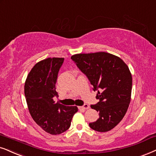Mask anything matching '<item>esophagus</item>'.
<instances>
[{
    "instance_id": "obj_1",
    "label": "esophagus",
    "mask_w": 156,
    "mask_h": 156,
    "mask_svg": "<svg viewBox=\"0 0 156 156\" xmlns=\"http://www.w3.org/2000/svg\"><path fill=\"white\" fill-rule=\"evenodd\" d=\"M78 108H79L80 109H84V110H86V109H89L90 106H89V105H88V104H84L83 106H79V107H78Z\"/></svg>"
}]
</instances>
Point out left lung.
Returning <instances> with one entry per match:
<instances>
[{
	"label": "left lung",
	"instance_id": "left-lung-1",
	"mask_svg": "<svg viewBox=\"0 0 156 156\" xmlns=\"http://www.w3.org/2000/svg\"><path fill=\"white\" fill-rule=\"evenodd\" d=\"M71 59L98 90L99 101L90 105L99 114L96 122L89 123L94 130L105 133L115 127L123 119L131 100L133 78L127 64L110 53L98 52L76 54Z\"/></svg>",
	"mask_w": 156,
	"mask_h": 156
}]
</instances>
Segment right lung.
<instances>
[{"instance_id":"add662e5","label":"right lung","mask_w":156,"mask_h":156,"mask_svg":"<svg viewBox=\"0 0 156 156\" xmlns=\"http://www.w3.org/2000/svg\"><path fill=\"white\" fill-rule=\"evenodd\" d=\"M62 58H49L39 61L27 76L24 94L31 117L46 133L60 135L69 129L72 118L78 112L76 106L55 103L57 79Z\"/></svg>"}]
</instances>
